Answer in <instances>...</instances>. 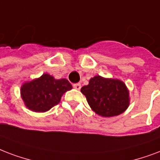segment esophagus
Segmentation results:
<instances>
[{
	"label": "esophagus",
	"instance_id": "34e87169",
	"mask_svg": "<svg viewBox=\"0 0 160 160\" xmlns=\"http://www.w3.org/2000/svg\"><path fill=\"white\" fill-rule=\"evenodd\" d=\"M73 88L75 89H77V90H80V88H81V84H80V83H74L73 84Z\"/></svg>",
	"mask_w": 160,
	"mask_h": 160
}]
</instances>
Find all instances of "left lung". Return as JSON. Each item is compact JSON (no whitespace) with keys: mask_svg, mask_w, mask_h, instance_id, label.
Returning <instances> with one entry per match:
<instances>
[{"mask_svg":"<svg viewBox=\"0 0 160 160\" xmlns=\"http://www.w3.org/2000/svg\"><path fill=\"white\" fill-rule=\"evenodd\" d=\"M92 110L102 117L121 114L129 105V92L118 79L95 76L81 88Z\"/></svg>","mask_w":160,"mask_h":160,"instance_id":"obj_1","label":"left lung"}]
</instances>
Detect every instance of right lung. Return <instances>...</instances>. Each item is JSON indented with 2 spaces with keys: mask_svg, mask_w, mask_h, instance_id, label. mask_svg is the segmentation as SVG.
I'll use <instances>...</instances> for the list:
<instances>
[{
  "mask_svg": "<svg viewBox=\"0 0 160 160\" xmlns=\"http://www.w3.org/2000/svg\"><path fill=\"white\" fill-rule=\"evenodd\" d=\"M72 88V86L67 79H55L44 73L38 78L25 82L21 88V95L27 108L44 112L58 105L62 94Z\"/></svg>",
  "mask_w": 160,
  "mask_h": 160,
  "instance_id": "1",
  "label": "right lung"
}]
</instances>
